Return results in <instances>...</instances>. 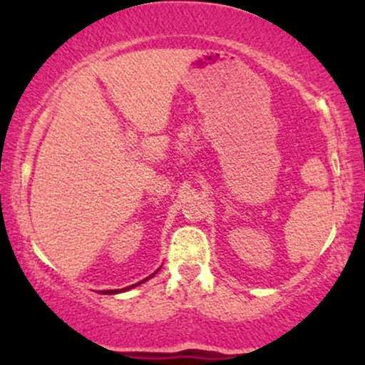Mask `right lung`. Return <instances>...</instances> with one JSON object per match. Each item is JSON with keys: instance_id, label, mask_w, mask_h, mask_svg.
I'll return each instance as SVG.
<instances>
[{"instance_id": "1", "label": "right lung", "mask_w": 365, "mask_h": 365, "mask_svg": "<svg viewBox=\"0 0 365 365\" xmlns=\"http://www.w3.org/2000/svg\"><path fill=\"white\" fill-rule=\"evenodd\" d=\"M148 279H149V277L144 279V281H148ZM144 281H141V282H144ZM141 282H139V284H141ZM134 286H138V284H134ZM134 286H129V287L124 289V291H128V289H131V287H134ZM121 291H123V289H121ZM116 292H119V291H104L103 294H116Z\"/></svg>"}]
</instances>
